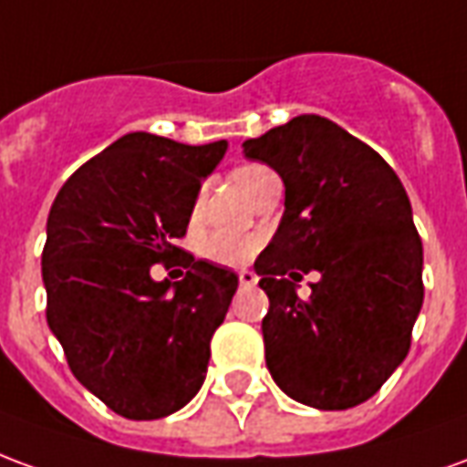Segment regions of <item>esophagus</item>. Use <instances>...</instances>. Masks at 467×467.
<instances>
[{"mask_svg":"<svg viewBox=\"0 0 467 467\" xmlns=\"http://www.w3.org/2000/svg\"><path fill=\"white\" fill-rule=\"evenodd\" d=\"M237 277H240V285H243V287H253V285L257 283V275H254L253 270H240Z\"/></svg>","mask_w":467,"mask_h":467,"instance_id":"1","label":"esophagus"}]
</instances>
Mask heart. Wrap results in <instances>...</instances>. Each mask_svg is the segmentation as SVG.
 Masks as SVG:
<instances>
[{
	"label": "heart",
	"instance_id": "b5f03b06",
	"mask_svg": "<svg viewBox=\"0 0 467 467\" xmlns=\"http://www.w3.org/2000/svg\"><path fill=\"white\" fill-rule=\"evenodd\" d=\"M265 172H270V170L263 167V164H243V167H237V170L233 172V182L237 184V187H240V192L244 194V190H247L257 177H263ZM194 207H197V202H194ZM202 250L210 260H214V263L240 265L253 254L254 240H250V237H233V234L217 233V234H210V237L204 240Z\"/></svg>",
	"mask_w": 467,
	"mask_h": 467
}]
</instances>
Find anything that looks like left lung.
Instances as JSON below:
<instances>
[{
    "label": "left lung",
    "mask_w": 467,
    "mask_h": 467,
    "mask_svg": "<svg viewBox=\"0 0 467 467\" xmlns=\"http://www.w3.org/2000/svg\"><path fill=\"white\" fill-rule=\"evenodd\" d=\"M243 147L285 182L283 223L254 260L270 297L267 370L310 408L360 405L405 360L422 307V243L405 187L372 147L320 115ZM310 269L321 280L300 298Z\"/></svg>",
    "instance_id": "left-lung-1"
}]
</instances>
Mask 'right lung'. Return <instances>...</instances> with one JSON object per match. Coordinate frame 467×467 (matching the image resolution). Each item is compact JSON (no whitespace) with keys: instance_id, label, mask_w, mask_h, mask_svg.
Wrapping results in <instances>:
<instances>
[{"instance_id":"right-lung-1","label":"right lung","mask_w":467,"mask_h":467,"mask_svg":"<svg viewBox=\"0 0 467 467\" xmlns=\"http://www.w3.org/2000/svg\"><path fill=\"white\" fill-rule=\"evenodd\" d=\"M227 142L182 144L130 132L87 160L47 220V323L69 370L109 410L157 420L192 400L237 275L177 247L200 182ZM182 254L180 284H154L152 264Z\"/></svg>"}]
</instances>
